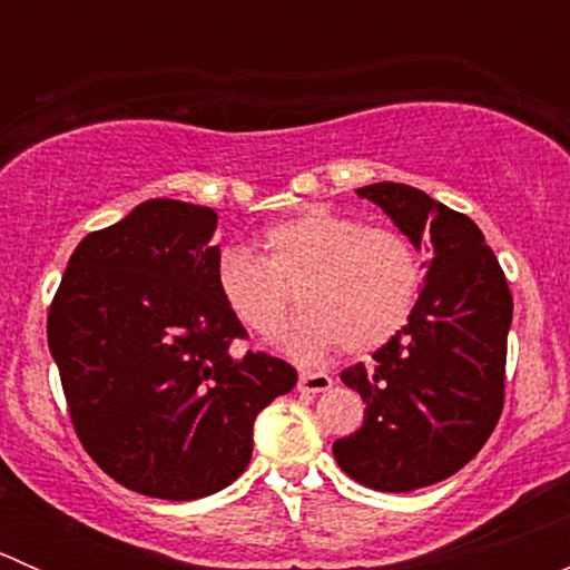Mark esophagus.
Segmentation results:
<instances>
[{
	"mask_svg": "<svg viewBox=\"0 0 570 570\" xmlns=\"http://www.w3.org/2000/svg\"><path fill=\"white\" fill-rule=\"evenodd\" d=\"M333 386V377L325 375V372H301V381H297V389L303 394H322Z\"/></svg>",
	"mask_w": 570,
	"mask_h": 570,
	"instance_id": "34e87169",
	"label": "esophagus"
}]
</instances>
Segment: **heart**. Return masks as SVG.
Instances as JSON below:
<instances>
[{
  "mask_svg": "<svg viewBox=\"0 0 570 570\" xmlns=\"http://www.w3.org/2000/svg\"><path fill=\"white\" fill-rule=\"evenodd\" d=\"M262 258L237 245L217 253L215 289L245 331L275 336L292 312L303 317L281 350L303 366L347 347L372 353L407 325L424 286L416 245L396 228L308 206L273 223L258 239Z\"/></svg>",
  "mask_w": 570,
  "mask_h": 570,
  "instance_id": "heart-1",
  "label": "heart"
}]
</instances>
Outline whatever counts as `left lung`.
<instances>
[{"label":"left lung","mask_w":570,"mask_h":570,"mask_svg":"<svg viewBox=\"0 0 570 570\" xmlns=\"http://www.w3.org/2000/svg\"><path fill=\"white\" fill-rule=\"evenodd\" d=\"M358 195L433 258L407 325L370 366L342 372L366 411L333 458L361 485L405 493L461 471L497 428L513 295L471 217L407 184L377 181Z\"/></svg>","instance_id":"1"}]
</instances>
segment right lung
I'll return each instance as SVG.
<instances>
[{"instance_id": "1", "label": "right lung", "mask_w": 570, "mask_h": 570, "mask_svg": "<svg viewBox=\"0 0 570 570\" xmlns=\"http://www.w3.org/2000/svg\"><path fill=\"white\" fill-rule=\"evenodd\" d=\"M215 228L209 206L142 200L77 245L46 325L88 455L170 502L232 485L256 416L297 383L286 361L228 350L245 327L215 289Z\"/></svg>"}]
</instances>
